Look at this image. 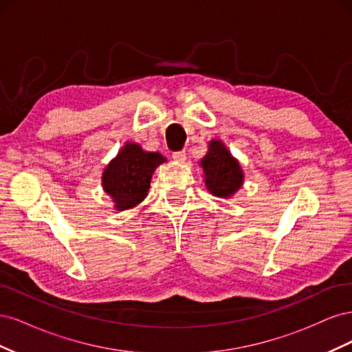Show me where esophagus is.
<instances>
[{
	"label": "esophagus",
	"mask_w": 352,
	"mask_h": 352,
	"mask_svg": "<svg viewBox=\"0 0 352 352\" xmlns=\"http://www.w3.org/2000/svg\"><path fill=\"white\" fill-rule=\"evenodd\" d=\"M173 160L175 162H177V163H184L185 160H186V153H185V150H182V151H176V153H173Z\"/></svg>",
	"instance_id": "esophagus-1"
}]
</instances>
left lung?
<instances>
[{
    "label": "left lung",
    "mask_w": 352,
    "mask_h": 352,
    "mask_svg": "<svg viewBox=\"0 0 352 352\" xmlns=\"http://www.w3.org/2000/svg\"><path fill=\"white\" fill-rule=\"evenodd\" d=\"M206 185L211 194L228 198L241 188L243 175L239 163L220 141H211L208 154L201 160Z\"/></svg>",
    "instance_id": "obj_1"
}]
</instances>
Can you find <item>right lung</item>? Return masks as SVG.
Here are the masks:
<instances>
[{
	"label": "right lung",
	"instance_id": "right-lung-1",
	"mask_svg": "<svg viewBox=\"0 0 352 352\" xmlns=\"http://www.w3.org/2000/svg\"><path fill=\"white\" fill-rule=\"evenodd\" d=\"M166 162L158 153H145L136 144H126L113 162L104 170L102 186L117 210L132 208L146 197L150 180L157 166Z\"/></svg>",
	"mask_w": 352,
	"mask_h": 352
}]
</instances>
